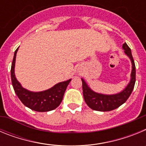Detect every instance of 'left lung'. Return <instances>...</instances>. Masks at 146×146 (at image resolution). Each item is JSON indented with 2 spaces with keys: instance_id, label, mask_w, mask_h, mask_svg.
<instances>
[{
  "instance_id": "1",
  "label": "left lung",
  "mask_w": 146,
  "mask_h": 146,
  "mask_svg": "<svg viewBox=\"0 0 146 146\" xmlns=\"http://www.w3.org/2000/svg\"><path fill=\"white\" fill-rule=\"evenodd\" d=\"M124 50V52L130 58L132 66L131 73V80L127 86L123 89V91L116 94L113 95H105V94H98L92 91L87 85L85 80L82 79V92L86 103L88 106L94 110L97 111L106 112L110 111L116 109L123 104L128 99L131 92L133 91L135 84V77H136V70H135V64L133 57L131 55V49L129 46L124 43L122 46Z\"/></svg>"
}]
</instances>
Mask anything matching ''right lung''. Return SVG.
I'll return each mask as SVG.
<instances>
[{
    "instance_id": "1",
    "label": "right lung",
    "mask_w": 146,
    "mask_h": 146,
    "mask_svg": "<svg viewBox=\"0 0 146 146\" xmlns=\"http://www.w3.org/2000/svg\"><path fill=\"white\" fill-rule=\"evenodd\" d=\"M18 48L15 50L11 68V82L17 96L25 106L37 112H47L55 110L60 105L63 100L64 93L71 79L59 82L51 88L40 92H32L22 87L16 79L15 66Z\"/></svg>"
}]
</instances>
